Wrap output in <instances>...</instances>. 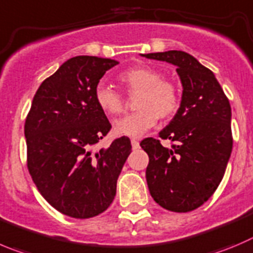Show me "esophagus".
<instances>
[{
	"instance_id": "obj_1",
	"label": "esophagus",
	"mask_w": 253,
	"mask_h": 253,
	"mask_svg": "<svg viewBox=\"0 0 253 253\" xmlns=\"http://www.w3.org/2000/svg\"><path fill=\"white\" fill-rule=\"evenodd\" d=\"M131 146H133V149H138L139 148V140L138 139H131Z\"/></svg>"
}]
</instances>
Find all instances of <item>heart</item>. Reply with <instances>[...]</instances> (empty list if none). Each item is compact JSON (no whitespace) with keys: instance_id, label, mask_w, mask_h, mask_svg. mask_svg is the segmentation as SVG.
<instances>
[{"instance_id":"b5f03b06","label":"heart","mask_w":253,"mask_h":253,"mask_svg":"<svg viewBox=\"0 0 253 253\" xmlns=\"http://www.w3.org/2000/svg\"><path fill=\"white\" fill-rule=\"evenodd\" d=\"M120 83L130 94L138 93L135 110L117 120L114 133L124 136H140L153 128L159 118L170 119L176 114L181 103V92L176 82L164 78L161 72L149 66H135L120 72ZM95 102L98 107L110 117H117L124 110L122 94L108 84L95 86Z\"/></svg>"}]
</instances>
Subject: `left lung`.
Listing matches in <instances>:
<instances>
[{"label":"left lung","instance_id":"1","mask_svg":"<svg viewBox=\"0 0 253 253\" xmlns=\"http://www.w3.org/2000/svg\"><path fill=\"white\" fill-rule=\"evenodd\" d=\"M176 66L182 84L181 104L159 133L171 148L146 138V182L155 203L174 212H189L212 196L232 151L231 105L215 74L182 50L141 54Z\"/></svg>","mask_w":253,"mask_h":253}]
</instances>
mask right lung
Segmentation results:
<instances>
[{
	"mask_svg": "<svg viewBox=\"0 0 253 253\" xmlns=\"http://www.w3.org/2000/svg\"><path fill=\"white\" fill-rule=\"evenodd\" d=\"M119 62L78 56L42 82L26 118L27 168L45 200L59 212L89 218L107 210L131 151L129 138L94 146L112 125L95 102V86Z\"/></svg>",
	"mask_w": 253,
	"mask_h": 253,
	"instance_id": "right-lung-1",
	"label": "right lung"
}]
</instances>
